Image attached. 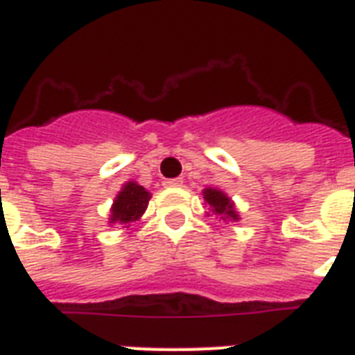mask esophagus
Listing matches in <instances>:
<instances>
[{
	"instance_id": "34e87169",
	"label": "esophagus",
	"mask_w": 355,
	"mask_h": 355,
	"mask_svg": "<svg viewBox=\"0 0 355 355\" xmlns=\"http://www.w3.org/2000/svg\"><path fill=\"white\" fill-rule=\"evenodd\" d=\"M182 184H184L182 178H171V180H166L164 186H167V188H180Z\"/></svg>"
}]
</instances>
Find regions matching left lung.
<instances>
[{
  "label": "left lung",
  "instance_id": "1",
  "mask_svg": "<svg viewBox=\"0 0 355 355\" xmlns=\"http://www.w3.org/2000/svg\"><path fill=\"white\" fill-rule=\"evenodd\" d=\"M202 199H205V202L208 205V210H210L206 211L208 217H210V214H214V216L219 217V221H239V214H237L236 205H234V200L225 191L217 188H205L202 189Z\"/></svg>",
  "mask_w": 355,
  "mask_h": 355
}]
</instances>
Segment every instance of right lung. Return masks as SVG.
<instances>
[{
	"label": "right lung",
	"instance_id": "add662e5",
	"mask_svg": "<svg viewBox=\"0 0 355 355\" xmlns=\"http://www.w3.org/2000/svg\"><path fill=\"white\" fill-rule=\"evenodd\" d=\"M149 199L150 193L144 186H139L134 180L125 182L112 202L108 225L112 227V225H128L139 221V217L147 210Z\"/></svg>",
	"mask_w": 355,
	"mask_h": 355
}]
</instances>
